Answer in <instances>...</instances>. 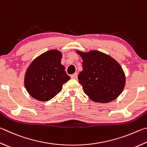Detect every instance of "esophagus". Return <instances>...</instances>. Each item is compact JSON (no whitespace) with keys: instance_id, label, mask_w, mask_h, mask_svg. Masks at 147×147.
<instances>
[{"instance_id":"1","label":"esophagus","mask_w":147,"mask_h":147,"mask_svg":"<svg viewBox=\"0 0 147 147\" xmlns=\"http://www.w3.org/2000/svg\"><path fill=\"white\" fill-rule=\"evenodd\" d=\"M71 78L73 79L76 80L77 78H78V74H77V73H74L73 74H72V75H71Z\"/></svg>"}]
</instances>
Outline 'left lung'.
<instances>
[{
    "label": "left lung",
    "mask_w": 147,
    "mask_h": 147,
    "mask_svg": "<svg viewBox=\"0 0 147 147\" xmlns=\"http://www.w3.org/2000/svg\"><path fill=\"white\" fill-rule=\"evenodd\" d=\"M83 59L79 83L92 101L108 103L118 97L124 89L125 76L119 63L110 56L98 51H77Z\"/></svg>",
    "instance_id": "8db88e82"
}]
</instances>
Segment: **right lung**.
<instances>
[{"instance_id": "1", "label": "right lung", "mask_w": 147, "mask_h": 147, "mask_svg": "<svg viewBox=\"0 0 147 147\" xmlns=\"http://www.w3.org/2000/svg\"><path fill=\"white\" fill-rule=\"evenodd\" d=\"M62 53L50 50L35 58L26 71V89L32 97L39 101H49L58 94L70 77L61 64Z\"/></svg>"}]
</instances>
